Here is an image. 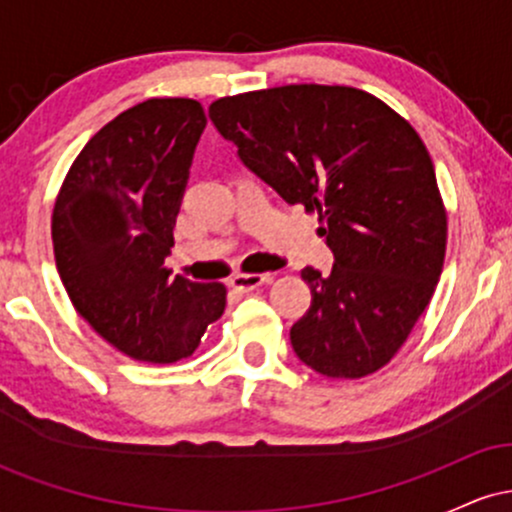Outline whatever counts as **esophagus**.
I'll list each match as a JSON object with an SVG mask.
<instances>
[{
	"label": "esophagus",
	"instance_id": "obj_1",
	"mask_svg": "<svg viewBox=\"0 0 512 512\" xmlns=\"http://www.w3.org/2000/svg\"><path fill=\"white\" fill-rule=\"evenodd\" d=\"M267 281H272V276L269 274H236L231 279V286L236 291H252L257 289V286L267 284Z\"/></svg>",
	"mask_w": 512,
	"mask_h": 512
}]
</instances>
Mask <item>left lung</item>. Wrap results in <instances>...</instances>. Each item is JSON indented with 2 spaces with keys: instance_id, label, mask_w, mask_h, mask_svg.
<instances>
[{
  "instance_id": "8db88e82",
  "label": "left lung",
  "mask_w": 512,
  "mask_h": 512,
  "mask_svg": "<svg viewBox=\"0 0 512 512\" xmlns=\"http://www.w3.org/2000/svg\"><path fill=\"white\" fill-rule=\"evenodd\" d=\"M209 117L243 166L284 202L320 214L330 274L305 267L313 301L291 327L327 378L383 368L431 301L448 219L424 142L383 101L351 86L293 84L219 98Z\"/></svg>"
}]
</instances>
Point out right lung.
Listing matches in <instances>:
<instances>
[{"instance_id": "1", "label": "right lung", "mask_w": 512, "mask_h": 512, "mask_svg": "<svg viewBox=\"0 0 512 512\" xmlns=\"http://www.w3.org/2000/svg\"><path fill=\"white\" fill-rule=\"evenodd\" d=\"M204 127L190 98L134 105L88 139L52 211L57 272L76 313L137 361L187 358L226 308V286L166 267Z\"/></svg>"}]
</instances>
